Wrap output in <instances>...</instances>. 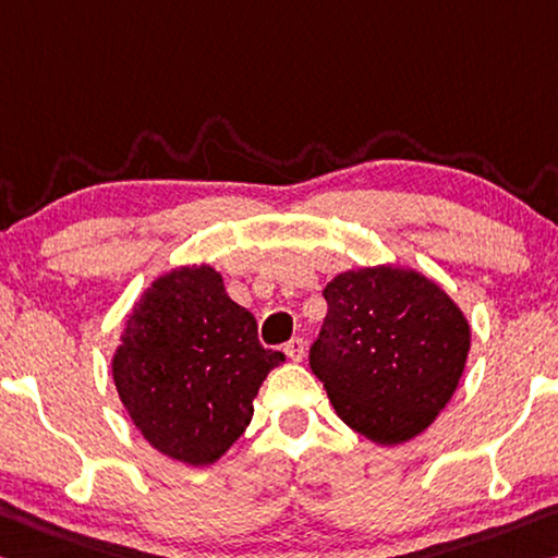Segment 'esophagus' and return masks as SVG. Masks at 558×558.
Instances as JSON below:
<instances>
[{"instance_id":"1","label":"esophagus","mask_w":558,"mask_h":558,"mask_svg":"<svg viewBox=\"0 0 558 558\" xmlns=\"http://www.w3.org/2000/svg\"><path fill=\"white\" fill-rule=\"evenodd\" d=\"M305 350H307V344H305L303 338H293V340L286 344V348H282V352H286L288 360H293V362L303 360L305 357Z\"/></svg>"}]
</instances>
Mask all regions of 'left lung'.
I'll return each mask as SVG.
<instances>
[{"mask_svg":"<svg viewBox=\"0 0 558 558\" xmlns=\"http://www.w3.org/2000/svg\"><path fill=\"white\" fill-rule=\"evenodd\" d=\"M311 367L338 417L383 447L437 420L462 379L472 325L445 288L410 265H369L327 282Z\"/></svg>","mask_w":558,"mask_h":558,"instance_id":"8db88e82","label":"left lung"}]
</instances>
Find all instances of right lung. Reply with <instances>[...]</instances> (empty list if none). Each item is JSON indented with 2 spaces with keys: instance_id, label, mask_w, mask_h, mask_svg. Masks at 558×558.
Returning a JSON list of instances; mask_svg holds the SVG:
<instances>
[{
  "instance_id": "obj_1",
  "label": "right lung",
  "mask_w": 558,
  "mask_h": 558,
  "mask_svg": "<svg viewBox=\"0 0 558 558\" xmlns=\"http://www.w3.org/2000/svg\"><path fill=\"white\" fill-rule=\"evenodd\" d=\"M286 355L258 342L214 265H179L131 307L111 377L148 445L189 466L218 462L253 420L263 379Z\"/></svg>"
}]
</instances>
